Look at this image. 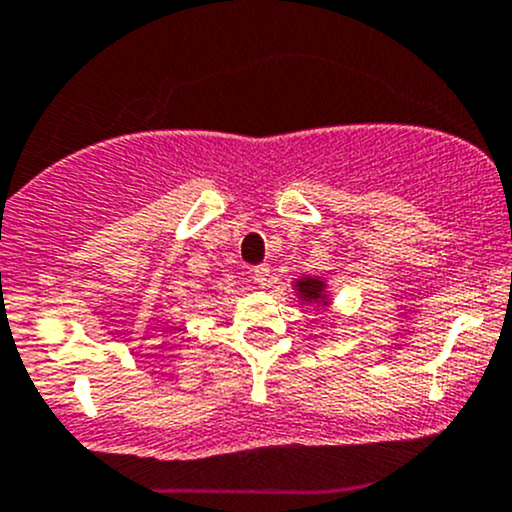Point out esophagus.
<instances>
[{
  "instance_id": "obj_1",
  "label": "esophagus",
  "mask_w": 512,
  "mask_h": 512,
  "mask_svg": "<svg viewBox=\"0 0 512 512\" xmlns=\"http://www.w3.org/2000/svg\"><path fill=\"white\" fill-rule=\"evenodd\" d=\"M252 279H255V284L257 287H262V289H267L270 287V267L267 265H257V267H252Z\"/></svg>"
}]
</instances>
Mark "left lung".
I'll use <instances>...</instances> for the list:
<instances>
[{
  "mask_svg": "<svg viewBox=\"0 0 512 512\" xmlns=\"http://www.w3.org/2000/svg\"><path fill=\"white\" fill-rule=\"evenodd\" d=\"M292 289L301 306H314V309H328L331 306V287H328L326 277L304 274V277L292 279Z\"/></svg>",
  "mask_w": 512,
  "mask_h": 512,
  "instance_id": "8db88e82",
  "label": "left lung"
}]
</instances>
